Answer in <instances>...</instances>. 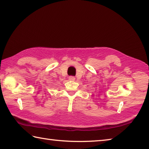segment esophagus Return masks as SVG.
<instances>
[{
  "instance_id": "34e87169",
  "label": "esophagus",
  "mask_w": 149,
  "mask_h": 149,
  "mask_svg": "<svg viewBox=\"0 0 149 149\" xmlns=\"http://www.w3.org/2000/svg\"><path fill=\"white\" fill-rule=\"evenodd\" d=\"M68 79L70 81H74L75 80V77L74 76H70Z\"/></svg>"
}]
</instances>
